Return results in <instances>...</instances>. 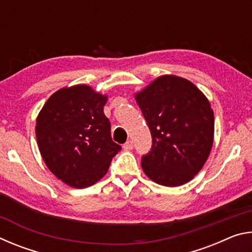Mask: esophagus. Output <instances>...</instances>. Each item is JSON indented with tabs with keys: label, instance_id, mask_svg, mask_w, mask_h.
<instances>
[{
	"label": "esophagus",
	"instance_id": "esophagus-1",
	"mask_svg": "<svg viewBox=\"0 0 252 252\" xmlns=\"http://www.w3.org/2000/svg\"><path fill=\"white\" fill-rule=\"evenodd\" d=\"M123 149H125L126 151H130V150H132V149H133V142L131 141H127V142H126L125 144H123Z\"/></svg>",
	"mask_w": 252,
	"mask_h": 252
}]
</instances>
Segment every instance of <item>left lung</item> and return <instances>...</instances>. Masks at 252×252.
<instances>
[{
    "label": "left lung",
    "mask_w": 252,
    "mask_h": 252,
    "mask_svg": "<svg viewBox=\"0 0 252 252\" xmlns=\"http://www.w3.org/2000/svg\"><path fill=\"white\" fill-rule=\"evenodd\" d=\"M134 97L152 135L151 151L141 160L144 173L165 187L192 180L213 143L215 117L207 96L189 80L165 74Z\"/></svg>",
    "instance_id": "1"
}]
</instances>
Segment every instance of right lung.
<instances>
[{
    "instance_id": "add662e5",
    "label": "right lung",
    "mask_w": 252,
    "mask_h": 252,
    "mask_svg": "<svg viewBox=\"0 0 252 252\" xmlns=\"http://www.w3.org/2000/svg\"><path fill=\"white\" fill-rule=\"evenodd\" d=\"M108 96L85 84L60 89L36 118L35 134L46 167L65 185L82 189L108 172L121 147L112 141L103 106Z\"/></svg>"
}]
</instances>
